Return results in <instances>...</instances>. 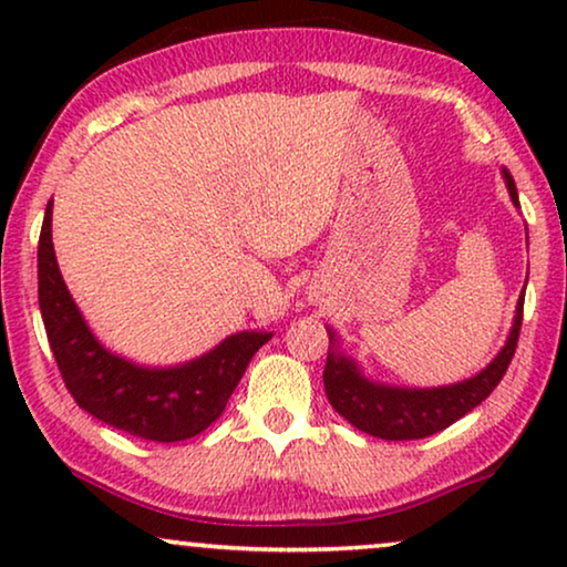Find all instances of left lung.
Masks as SVG:
<instances>
[{
  "label": "left lung",
  "mask_w": 567,
  "mask_h": 567,
  "mask_svg": "<svg viewBox=\"0 0 567 567\" xmlns=\"http://www.w3.org/2000/svg\"><path fill=\"white\" fill-rule=\"evenodd\" d=\"M511 200L518 206L516 183L508 169H503ZM524 317V293L518 297L514 328L501 353L487 363V367L472 379L460 384L433 386V390H405V386H390L371 382L361 374L353 359H346L336 351V332H330V353L324 363L322 382L328 392L330 405L346 417L355 429L369 433V436L384 441H410L425 439L433 433L449 429V425L475 410L487 394H491L506 374L511 359L516 353L518 330H522Z\"/></svg>",
  "instance_id": "8db88e82"
}]
</instances>
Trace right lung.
<instances>
[{
    "label": "right lung",
    "mask_w": 567,
    "mask_h": 567,
    "mask_svg": "<svg viewBox=\"0 0 567 567\" xmlns=\"http://www.w3.org/2000/svg\"><path fill=\"white\" fill-rule=\"evenodd\" d=\"M51 200L38 239V301L53 359L82 410L131 436L185 441L224 413L247 363L274 332H237L196 361L169 369L136 367L105 351L76 309L51 243Z\"/></svg>",
    "instance_id": "right-lung-1"
}]
</instances>
